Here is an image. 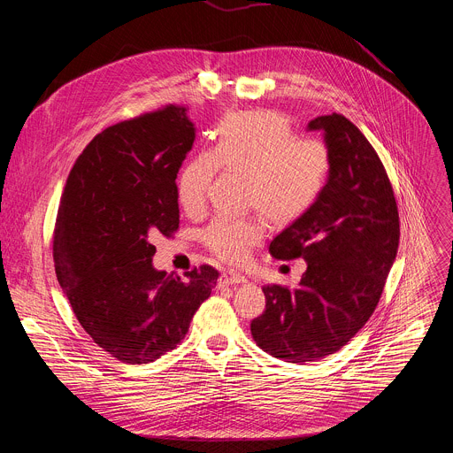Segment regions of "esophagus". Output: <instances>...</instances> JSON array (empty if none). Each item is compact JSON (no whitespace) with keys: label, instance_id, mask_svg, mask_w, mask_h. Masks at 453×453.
Instances as JSON below:
<instances>
[{"label":"esophagus","instance_id":"34e87169","mask_svg":"<svg viewBox=\"0 0 453 453\" xmlns=\"http://www.w3.org/2000/svg\"><path fill=\"white\" fill-rule=\"evenodd\" d=\"M222 281L226 285H240V283H247V278L242 274H236V273H224Z\"/></svg>","mask_w":453,"mask_h":453}]
</instances>
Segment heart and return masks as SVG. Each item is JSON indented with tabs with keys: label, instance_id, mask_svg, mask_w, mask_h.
Here are the masks:
<instances>
[{
	"label": "heart",
	"instance_id": "1",
	"mask_svg": "<svg viewBox=\"0 0 453 453\" xmlns=\"http://www.w3.org/2000/svg\"><path fill=\"white\" fill-rule=\"evenodd\" d=\"M219 168L249 175V204L271 222L287 226L322 196L332 173V152L319 138L294 136L292 123L280 112H233L220 123L211 150L191 157L179 175L177 197L188 215L204 211ZM265 233L262 215H220L203 231V242L220 260L240 264Z\"/></svg>",
	"mask_w": 453,
	"mask_h": 453
}]
</instances>
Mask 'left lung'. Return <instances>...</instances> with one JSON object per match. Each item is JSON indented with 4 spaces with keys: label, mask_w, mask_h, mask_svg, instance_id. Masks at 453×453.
Returning a JSON list of instances; mask_svg holds the SVG:
<instances>
[{
    "label": "left lung",
    "mask_w": 453,
    "mask_h": 453,
    "mask_svg": "<svg viewBox=\"0 0 453 453\" xmlns=\"http://www.w3.org/2000/svg\"><path fill=\"white\" fill-rule=\"evenodd\" d=\"M325 131L332 173L313 208L271 242L276 260L304 257L296 288L265 285V310L250 322L256 344L292 364L346 346L372 315L400 243L393 184L367 138L346 116L308 123Z\"/></svg>",
    "instance_id": "1"
}]
</instances>
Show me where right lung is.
Returning a JSON list of instances; mask_svg holds the SVG:
<instances>
[{"label": "right lung", "mask_w": 453, "mask_h": 453, "mask_svg": "<svg viewBox=\"0 0 453 453\" xmlns=\"http://www.w3.org/2000/svg\"><path fill=\"white\" fill-rule=\"evenodd\" d=\"M196 140L188 107L168 104L96 134L75 161L57 211L53 262L86 334L125 364L173 349L217 285L156 271L152 240L179 229L177 173Z\"/></svg>", "instance_id": "1"}]
</instances>
